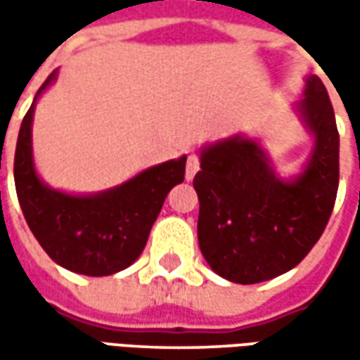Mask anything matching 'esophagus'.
<instances>
[{
  "label": "esophagus",
  "mask_w": 360,
  "mask_h": 360,
  "mask_svg": "<svg viewBox=\"0 0 360 360\" xmlns=\"http://www.w3.org/2000/svg\"><path fill=\"white\" fill-rule=\"evenodd\" d=\"M200 170V156L198 154H188V160H186V180L190 182L194 176H196V172Z\"/></svg>",
  "instance_id": "34e87169"
}]
</instances>
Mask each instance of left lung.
Masks as SVG:
<instances>
[{
  "label": "left lung",
  "mask_w": 360,
  "mask_h": 360,
  "mask_svg": "<svg viewBox=\"0 0 360 360\" xmlns=\"http://www.w3.org/2000/svg\"><path fill=\"white\" fill-rule=\"evenodd\" d=\"M300 104L316 138L295 182L270 170L256 142L240 136L202 152L194 190L200 200L198 244L216 274L238 284L270 281L295 269L323 236L339 190V130L325 84L307 79Z\"/></svg>",
  "instance_id": "obj_1"
}]
</instances>
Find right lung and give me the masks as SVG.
<instances>
[{
  "label": "right lung",
  "mask_w": 360,
  "mask_h": 360,
  "mask_svg": "<svg viewBox=\"0 0 360 360\" xmlns=\"http://www.w3.org/2000/svg\"><path fill=\"white\" fill-rule=\"evenodd\" d=\"M53 79L56 72L35 98ZM32 118L34 104L21 122L13 160L18 200L30 230L49 258L72 272L108 276L128 269L142 255L168 192L184 180L186 158L164 162L96 196H70L48 188L35 174Z\"/></svg>",
  "instance_id": "1"
}]
</instances>
